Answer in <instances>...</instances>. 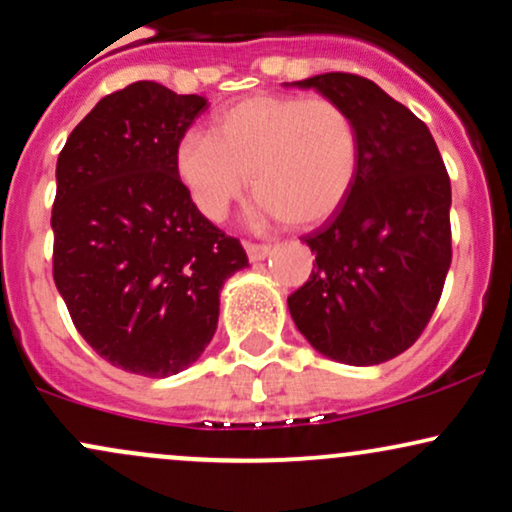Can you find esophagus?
Returning <instances> with one entry per match:
<instances>
[{"label": "esophagus", "mask_w": 512, "mask_h": 512, "mask_svg": "<svg viewBox=\"0 0 512 512\" xmlns=\"http://www.w3.org/2000/svg\"><path fill=\"white\" fill-rule=\"evenodd\" d=\"M245 252H248L250 262H260L264 257L272 255V245H262V243H245Z\"/></svg>", "instance_id": "obj_1"}]
</instances>
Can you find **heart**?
Segmentation results:
<instances>
[{
    "instance_id": "1",
    "label": "heart",
    "mask_w": 512,
    "mask_h": 512,
    "mask_svg": "<svg viewBox=\"0 0 512 512\" xmlns=\"http://www.w3.org/2000/svg\"><path fill=\"white\" fill-rule=\"evenodd\" d=\"M173 166L204 219L221 221L250 182L260 219L315 226L354 185L358 132L330 98L260 93L221 110L211 132L182 134Z\"/></svg>"
}]
</instances>
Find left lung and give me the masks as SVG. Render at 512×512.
Instances as JSON below:
<instances>
[{"label": "left lung", "instance_id": "8db88e82", "mask_svg": "<svg viewBox=\"0 0 512 512\" xmlns=\"http://www.w3.org/2000/svg\"><path fill=\"white\" fill-rule=\"evenodd\" d=\"M289 86L339 103L358 132V170L337 214L303 243L310 279L289 296L298 332L349 366H375L421 337L443 293L450 178L431 132L373 81L330 72Z\"/></svg>", "mask_w": 512, "mask_h": 512}]
</instances>
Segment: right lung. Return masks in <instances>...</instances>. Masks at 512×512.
<instances>
[{
  "mask_svg": "<svg viewBox=\"0 0 512 512\" xmlns=\"http://www.w3.org/2000/svg\"><path fill=\"white\" fill-rule=\"evenodd\" d=\"M207 98L137 81L101 98L57 158L52 276L74 327L127 373L168 378L202 356L240 240L199 214L175 144Z\"/></svg>",
  "mask_w": 512,
  "mask_h": 512,
  "instance_id": "1",
  "label": "right lung"
}]
</instances>
